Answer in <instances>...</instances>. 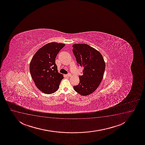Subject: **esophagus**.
I'll return each instance as SVG.
<instances>
[{"mask_svg":"<svg viewBox=\"0 0 145 145\" xmlns=\"http://www.w3.org/2000/svg\"><path fill=\"white\" fill-rule=\"evenodd\" d=\"M66 76L67 77H71V74L70 73L66 75Z\"/></svg>","mask_w":145,"mask_h":145,"instance_id":"esophagus-1","label":"esophagus"}]
</instances>
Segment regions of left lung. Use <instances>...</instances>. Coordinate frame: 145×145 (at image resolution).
I'll return each mask as SVG.
<instances>
[{
    "label": "left lung",
    "mask_w": 145,
    "mask_h": 145,
    "mask_svg": "<svg viewBox=\"0 0 145 145\" xmlns=\"http://www.w3.org/2000/svg\"><path fill=\"white\" fill-rule=\"evenodd\" d=\"M72 46L78 65L84 67L83 75L79 76L80 83L74 86V89L80 95H89L101 82L105 69L104 59L99 51L88 44H77Z\"/></svg>",
    "instance_id": "left-lung-1"
}]
</instances>
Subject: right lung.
<instances>
[{
    "mask_svg": "<svg viewBox=\"0 0 145 145\" xmlns=\"http://www.w3.org/2000/svg\"><path fill=\"white\" fill-rule=\"evenodd\" d=\"M65 46L52 42L44 45L33 56L29 65L31 76L38 89L45 94H52L58 90L63 75L58 73L55 58Z\"/></svg>",
    "mask_w": 145,
    "mask_h": 145,
    "instance_id": "obj_1",
    "label": "right lung"
}]
</instances>
